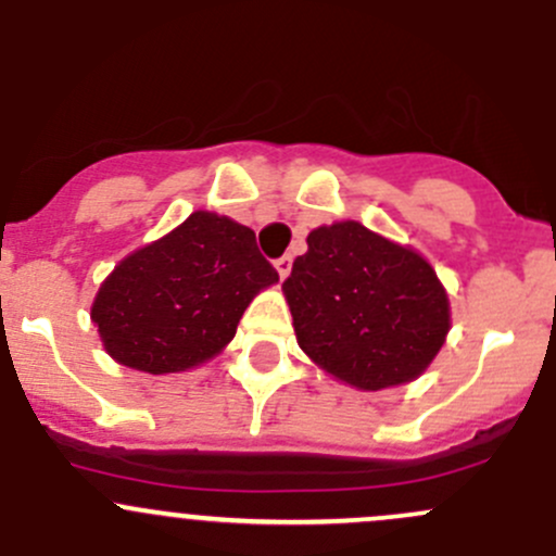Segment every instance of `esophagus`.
<instances>
[{
  "label": "esophagus",
  "instance_id": "esophagus-1",
  "mask_svg": "<svg viewBox=\"0 0 556 556\" xmlns=\"http://www.w3.org/2000/svg\"><path fill=\"white\" fill-rule=\"evenodd\" d=\"M274 266H277V271H279V277H288L290 274V268H293V255H282V257H277V261H274Z\"/></svg>",
  "mask_w": 556,
  "mask_h": 556
}]
</instances>
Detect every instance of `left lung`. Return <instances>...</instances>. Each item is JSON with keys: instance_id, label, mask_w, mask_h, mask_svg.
I'll use <instances>...</instances> for the list:
<instances>
[{"instance_id": "8db88e82", "label": "left lung", "mask_w": 556, "mask_h": 556, "mask_svg": "<svg viewBox=\"0 0 556 556\" xmlns=\"http://www.w3.org/2000/svg\"><path fill=\"white\" fill-rule=\"evenodd\" d=\"M282 282L299 344L357 390L417 379L450 333V299L422 255L361 223L309 233Z\"/></svg>"}]
</instances>
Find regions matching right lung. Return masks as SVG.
<instances>
[{
  "instance_id": "1",
  "label": "right lung",
  "mask_w": 556,
  "mask_h": 556,
  "mask_svg": "<svg viewBox=\"0 0 556 556\" xmlns=\"http://www.w3.org/2000/svg\"><path fill=\"white\" fill-rule=\"evenodd\" d=\"M279 279L252 228L193 212L104 279L91 317L117 363L174 374L210 361L237 333L250 301Z\"/></svg>"
}]
</instances>
